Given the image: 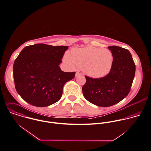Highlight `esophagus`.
<instances>
[{
	"label": "esophagus",
	"instance_id": "1",
	"mask_svg": "<svg viewBox=\"0 0 151 151\" xmlns=\"http://www.w3.org/2000/svg\"><path fill=\"white\" fill-rule=\"evenodd\" d=\"M81 73L77 71V72H76V74H75V77H76V78H77V77H78V76H81Z\"/></svg>",
	"mask_w": 151,
	"mask_h": 151
}]
</instances>
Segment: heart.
Returning <instances> with one entry per match:
<instances>
[{
	"instance_id": "heart-1",
	"label": "heart",
	"mask_w": 151,
	"mask_h": 151,
	"mask_svg": "<svg viewBox=\"0 0 151 151\" xmlns=\"http://www.w3.org/2000/svg\"><path fill=\"white\" fill-rule=\"evenodd\" d=\"M64 60L72 66L76 64L91 78H101L110 72L113 55L107 49L90 47L72 50V57L66 53Z\"/></svg>"
}]
</instances>
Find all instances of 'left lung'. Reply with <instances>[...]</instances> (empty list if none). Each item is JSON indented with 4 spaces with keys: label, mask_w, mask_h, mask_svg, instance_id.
I'll use <instances>...</instances> for the list:
<instances>
[{
    "label": "left lung",
    "mask_w": 151,
    "mask_h": 151,
    "mask_svg": "<svg viewBox=\"0 0 151 151\" xmlns=\"http://www.w3.org/2000/svg\"><path fill=\"white\" fill-rule=\"evenodd\" d=\"M113 55V64L108 75L94 79L85 76L82 87L85 98L100 107L119 103L129 93L135 73V65L129 51L117 46L108 47Z\"/></svg>",
    "instance_id": "1"
}]
</instances>
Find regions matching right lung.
<instances>
[{
  "label": "right lung",
  "mask_w": 151,
  "mask_h": 151,
  "mask_svg": "<svg viewBox=\"0 0 151 151\" xmlns=\"http://www.w3.org/2000/svg\"><path fill=\"white\" fill-rule=\"evenodd\" d=\"M68 46L37 44L26 47L14 60L13 78L18 94L36 107L57 102L63 87L75 72H65L59 66Z\"/></svg>",
  "instance_id": "right-lung-1"
}]
</instances>
